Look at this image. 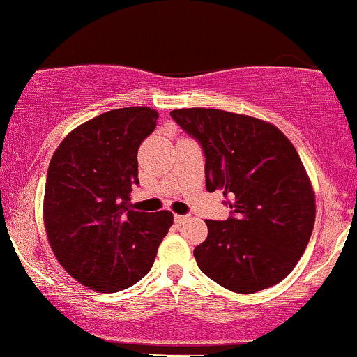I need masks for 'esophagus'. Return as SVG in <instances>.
<instances>
[{
	"label": "esophagus",
	"instance_id": "esophagus-1",
	"mask_svg": "<svg viewBox=\"0 0 357 357\" xmlns=\"http://www.w3.org/2000/svg\"><path fill=\"white\" fill-rule=\"evenodd\" d=\"M188 220V215H174V223L183 225Z\"/></svg>",
	"mask_w": 357,
	"mask_h": 357
}]
</instances>
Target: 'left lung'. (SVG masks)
Wrapping results in <instances>:
<instances>
[{
	"instance_id": "8db88e82",
	"label": "left lung",
	"mask_w": 357,
	"mask_h": 357,
	"mask_svg": "<svg viewBox=\"0 0 357 357\" xmlns=\"http://www.w3.org/2000/svg\"><path fill=\"white\" fill-rule=\"evenodd\" d=\"M171 117L204 154L206 190H220L230 216L206 220L196 264L216 284L255 294L296 267L312 235L315 198L296 147L275 126L218 109Z\"/></svg>"
}]
</instances>
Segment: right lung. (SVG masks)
<instances>
[{"label": "right lung", "instance_id": "add662e5", "mask_svg": "<svg viewBox=\"0 0 357 357\" xmlns=\"http://www.w3.org/2000/svg\"><path fill=\"white\" fill-rule=\"evenodd\" d=\"M159 114L126 107L72 130L53 154L45 184V228L61 267L97 292L137 284L173 225L171 211H134L137 149Z\"/></svg>", "mask_w": 357, "mask_h": 357}]
</instances>
